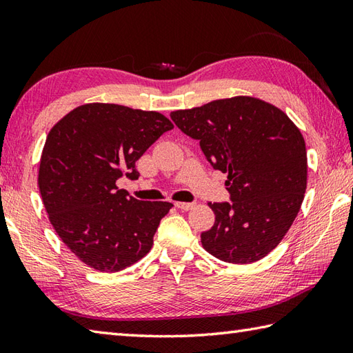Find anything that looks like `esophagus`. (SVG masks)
Wrapping results in <instances>:
<instances>
[{
	"instance_id": "obj_1",
	"label": "esophagus",
	"mask_w": 353,
	"mask_h": 353,
	"mask_svg": "<svg viewBox=\"0 0 353 353\" xmlns=\"http://www.w3.org/2000/svg\"><path fill=\"white\" fill-rule=\"evenodd\" d=\"M176 206L179 210H182V211H188V210H192L194 208V203H188V202H177L176 203Z\"/></svg>"
}]
</instances>
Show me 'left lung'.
<instances>
[{
  "mask_svg": "<svg viewBox=\"0 0 353 353\" xmlns=\"http://www.w3.org/2000/svg\"><path fill=\"white\" fill-rule=\"evenodd\" d=\"M199 141L214 170L228 172L231 202L210 203L216 214L202 245L236 265L263 259L286 236L305 199L307 156L294 122L265 101L237 96L171 114Z\"/></svg>",
  "mask_w": 353,
  "mask_h": 353,
  "instance_id": "8db88e82",
  "label": "left lung"
}]
</instances>
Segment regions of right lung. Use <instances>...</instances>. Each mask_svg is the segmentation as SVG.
<instances>
[{
  "instance_id": "obj_1",
  "label": "right lung",
  "mask_w": 353,
  "mask_h": 353,
  "mask_svg": "<svg viewBox=\"0 0 353 353\" xmlns=\"http://www.w3.org/2000/svg\"><path fill=\"white\" fill-rule=\"evenodd\" d=\"M172 123L163 114L85 103L48 133L38 185L48 219L76 257L101 272L139 261L172 203L145 202L116 186L139 179L136 161Z\"/></svg>"
}]
</instances>
